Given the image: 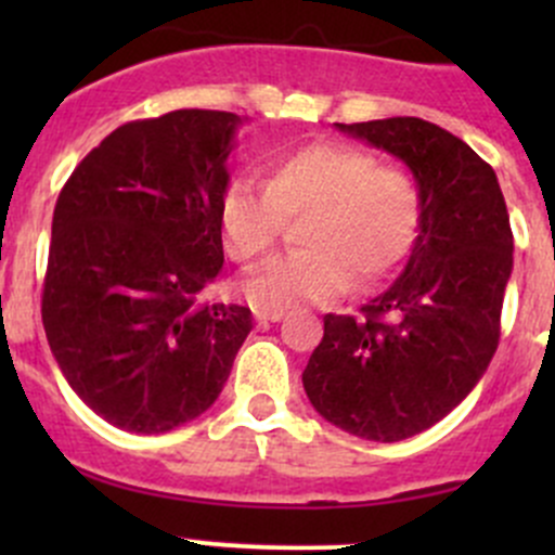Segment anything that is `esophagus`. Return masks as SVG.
<instances>
[{
  "instance_id": "esophagus-1",
  "label": "esophagus",
  "mask_w": 555,
  "mask_h": 555,
  "mask_svg": "<svg viewBox=\"0 0 555 555\" xmlns=\"http://www.w3.org/2000/svg\"><path fill=\"white\" fill-rule=\"evenodd\" d=\"M255 319H257V322H282L284 313L282 311H260V309H257Z\"/></svg>"
}]
</instances>
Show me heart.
<instances>
[{
    "instance_id": "obj_1",
    "label": "heart",
    "mask_w": 555,
    "mask_h": 555,
    "mask_svg": "<svg viewBox=\"0 0 555 555\" xmlns=\"http://www.w3.org/2000/svg\"><path fill=\"white\" fill-rule=\"evenodd\" d=\"M306 217L298 244L306 249L268 262L242 282L246 304L287 311L338 298L357 284L389 276L416 244L424 198L416 177L378 166L365 150L311 142L276 155L266 188L233 179L220 195L222 246L236 262H257L273 249L284 220Z\"/></svg>"
}]
</instances>
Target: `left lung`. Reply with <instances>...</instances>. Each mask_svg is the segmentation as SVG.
<instances>
[{"mask_svg":"<svg viewBox=\"0 0 555 555\" xmlns=\"http://www.w3.org/2000/svg\"><path fill=\"white\" fill-rule=\"evenodd\" d=\"M335 126L411 169L424 220L386 293L360 317H324L304 389L344 433L397 443L449 416L483 378L513 271L511 217L494 169L446 128L422 117Z\"/></svg>","mask_w":555,"mask_h":555,"instance_id":"obj_1","label":"left lung"}]
</instances>
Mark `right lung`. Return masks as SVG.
I'll return each mask as SVG.
<instances>
[{"label":"right lung","mask_w":555,"mask_h":555,"mask_svg":"<svg viewBox=\"0 0 555 555\" xmlns=\"http://www.w3.org/2000/svg\"><path fill=\"white\" fill-rule=\"evenodd\" d=\"M242 117L177 109L115 128L53 211L42 324L61 373L112 427L160 435L220 397L246 306L198 304L220 273V206Z\"/></svg>","instance_id":"obj_1"}]
</instances>
